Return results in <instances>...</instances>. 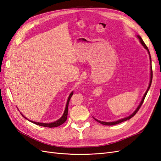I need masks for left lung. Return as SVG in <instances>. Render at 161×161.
Here are the masks:
<instances>
[{
	"mask_svg": "<svg viewBox=\"0 0 161 161\" xmlns=\"http://www.w3.org/2000/svg\"><path fill=\"white\" fill-rule=\"evenodd\" d=\"M137 37H138L139 40H140V42L141 43V44H142V45L144 46V47L145 48V49L148 51V54H149V57H150V80L149 86H148V89H147V91H146V92L144 93V97H143V98H142V101H141V102L140 103V104H139L138 107V108H136V109L133 112V114H131L130 116H128V117H126V118H123V119H119V120H118V121H113V122H106V121H99V120H98V119H97L94 118L97 121H98L99 123H100V124H103V125H115V124H119V123L123 122V121H126V120H128V119H130V118H132L133 116H134V115H136V114L137 113V112H138V111L140 109V107L142 106V103H143V102H144V99H145V97H146V96H147V92H148V90H149V89H150V85H151V83H152V80H153V69H152V66H151V56H150V52H149V50H148V47H147V46H146V44L144 43V42H143L142 39L141 38V37H140V36H137Z\"/></svg>",
	"mask_w": 161,
	"mask_h": 161,
	"instance_id": "8db88e82",
	"label": "left lung"
}]
</instances>
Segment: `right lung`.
Listing matches in <instances>:
<instances>
[{
  "mask_svg": "<svg viewBox=\"0 0 161 161\" xmlns=\"http://www.w3.org/2000/svg\"><path fill=\"white\" fill-rule=\"evenodd\" d=\"M73 95V91L71 92V93L70 94L69 97V99H68V101H67V103H66V108H65V110H64V114H63L62 116L61 117V118L54 121V122H52V123H49V124H47V123H40V122H36V121H31V120H29L28 119H27L25 116H24L22 114H21L24 118H25V119H28V121H31V122H33V124H35L36 125H41V126H43V127H47V128H55V127H58V126H59L62 124H64L65 121H66L67 119V116H68V108H69V101L70 100V98Z\"/></svg>",
  "mask_w": 161,
  "mask_h": 161,
  "instance_id": "1",
  "label": "right lung"
}]
</instances>
